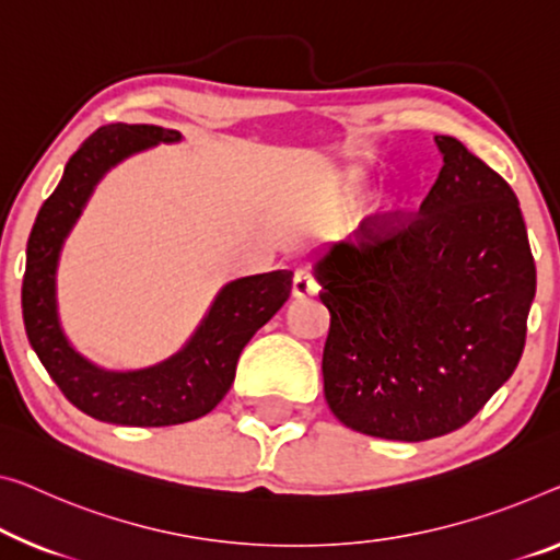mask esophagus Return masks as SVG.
<instances>
[{"mask_svg":"<svg viewBox=\"0 0 560 560\" xmlns=\"http://www.w3.org/2000/svg\"><path fill=\"white\" fill-rule=\"evenodd\" d=\"M317 292L315 280L310 278L307 270H295V278H292V298H310Z\"/></svg>","mask_w":560,"mask_h":560,"instance_id":"esophagus-1","label":"esophagus"}]
</instances>
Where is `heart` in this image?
I'll return each mask as SVG.
<instances>
[{
	"label": "heart",
	"mask_w": 560,
	"mask_h": 560,
	"mask_svg": "<svg viewBox=\"0 0 560 560\" xmlns=\"http://www.w3.org/2000/svg\"><path fill=\"white\" fill-rule=\"evenodd\" d=\"M363 187H365L363 175H352V177H350V190H352V192H360V190H363ZM388 210H390V205L383 202V205H381V212H388Z\"/></svg>",
	"instance_id": "b5f03b06"
}]
</instances>
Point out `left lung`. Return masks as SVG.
<instances>
[{
  "label": "left lung",
  "mask_w": 560,
  "mask_h": 560,
  "mask_svg": "<svg viewBox=\"0 0 560 560\" xmlns=\"http://www.w3.org/2000/svg\"><path fill=\"white\" fill-rule=\"evenodd\" d=\"M420 214L313 253L330 310L325 400L342 425L418 443L466 425L518 365L536 298L511 185L448 135Z\"/></svg>",
  "instance_id": "8db88e82"
}]
</instances>
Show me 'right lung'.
<instances>
[{"label":"right lung","mask_w":560,"mask_h":560,"mask_svg":"<svg viewBox=\"0 0 560 560\" xmlns=\"http://www.w3.org/2000/svg\"><path fill=\"white\" fill-rule=\"evenodd\" d=\"M162 142H183V135L158 125L100 127L67 162L57 190L42 205L30 232L22 282V317L30 346L65 398L102 423L160 428L208 416L235 381L240 352L285 305L292 288V270L225 282L185 346L148 368L112 370L72 346L57 300L62 247L102 177Z\"/></svg>","instance_id":"obj_1"}]
</instances>
